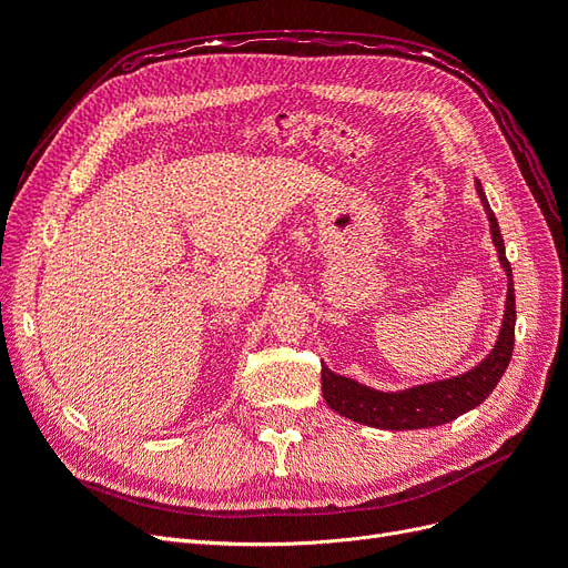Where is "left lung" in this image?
<instances>
[{
  "label": "left lung",
  "mask_w": 568,
  "mask_h": 568,
  "mask_svg": "<svg viewBox=\"0 0 568 568\" xmlns=\"http://www.w3.org/2000/svg\"><path fill=\"white\" fill-rule=\"evenodd\" d=\"M480 203H484L486 215L490 220V234L493 244L500 255V263L507 272V305H505V320L500 336H497L495 348L490 355L474 367L471 372L453 376V379L424 384L407 388L400 393H382L357 384L346 376H338L332 369L322 365V393L324 400L338 415L348 417L351 422L374 426V428H388V432H405V428H428L440 426L457 419L464 412L474 409L476 405L484 403L497 382L503 379V374L511 359L514 351V324H517V303H514V280L511 267L505 255V242L500 227H497V217L490 211L488 199L484 194V186L476 182Z\"/></svg>",
  "instance_id": "obj_1"
}]
</instances>
